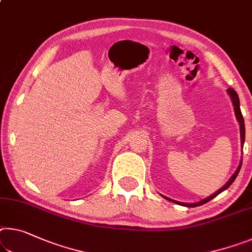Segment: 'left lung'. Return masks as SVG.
<instances>
[{
    "label": "left lung",
    "mask_w": 252,
    "mask_h": 252,
    "mask_svg": "<svg viewBox=\"0 0 252 252\" xmlns=\"http://www.w3.org/2000/svg\"><path fill=\"white\" fill-rule=\"evenodd\" d=\"M227 93L230 94L231 99H232V103H233V105H234V112H235V115H237V119H238V121H239V123H240L241 146L243 147V143H245V137H246V129H245V120H243L242 113H241V110H240V101H239V96H238L237 92H235L233 89H231V87H230V89H227ZM241 166H242V160L240 161V163H239V167H238V169L235 170V173L232 175V176H231V178L229 179V181L226 182L225 185L223 186V187H221V189H220L218 191H215V193H214V194H212V195H211V196L206 197L205 199H203V201H201V202L194 203V204H187V203H182V202L174 201V199H170V198L166 197V196H163V197H165L166 199H168V201H170V202H174V203H176V204L183 205V206H189V207H195V206H199V205H203V204H205V203L210 202L211 199H212V198L217 197L218 195H219L220 193H222L223 190H225V189H227V187H229V186L231 185V184H232V183L234 182V179L237 178L238 174H239V171H240V169H241Z\"/></svg>",
    "instance_id": "8db88e82"
}]
</instances>
